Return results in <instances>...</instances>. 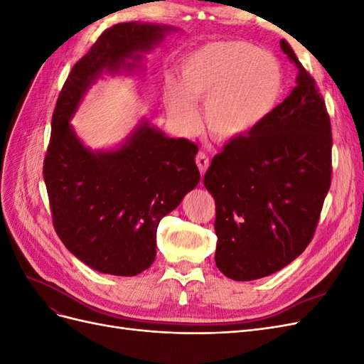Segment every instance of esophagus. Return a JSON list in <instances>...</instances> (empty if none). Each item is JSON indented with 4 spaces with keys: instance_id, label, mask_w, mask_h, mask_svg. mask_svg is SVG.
Wrapping results in <instances>:
<instances>
[{
    "instance_id": "obj_1",
    "label": "esophagus",
    "mask_w": 364,
    "mask_h": 364,
    "mask_svg": "<svg viewBox=\"0 0 364 364\" xmlns=\"http://www.w3.org/2000/svg\"><path fill=\"white\" fill-rule=\"evenodd\" d=\"M196 164H197V167H199L200 173L203 174V173L206 171V168H208V165H209V158H208L206 153H203V151H199V153H197V156H196Z\"/></svg>"
}]
</instances>
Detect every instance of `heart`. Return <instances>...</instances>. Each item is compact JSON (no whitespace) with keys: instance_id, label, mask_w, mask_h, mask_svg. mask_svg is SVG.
Returning <instances> with one entry per match:
<instances>
[{"instance_id":"b5f03b06","label":"heart","mask_w":364,"mask_h":364,"mask_svg":"<svg viewBox=\"0 0 364 364\" xmlns=\"http://www.w3.org/2000/svg\"><path fill=\"white\" fill-rule=\"evenodd\" d=\"M282 91L279 62L247 42H215L197 50L181 70V87L170 86L167 107L186 132L199 126L193 102L205 103L208 127L220 138L255 129Z\"/></svg>"}]
</instances>
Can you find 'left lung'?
<instances>
[{"label": "left lung", "mask_w": 364, "mask_h": 364, "mask_svg": "<svg viewBox=\"0 0 364 364\" xmlns=\"http://www.w3.org/2000/svg\"><path fill=\"white\" fill-rule=\"evenodd\" d=\"M299 70L294 90L213 158L203 185L215 200V264L234 281L284 269L310 245L331 185V121L316 80Z\"/></svg>", "instance_id": "8db88e82"}]
</instances>
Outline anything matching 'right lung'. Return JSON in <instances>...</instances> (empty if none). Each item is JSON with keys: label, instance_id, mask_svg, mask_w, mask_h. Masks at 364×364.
I'll return each mask as SVG.
<instances>
[{"label": "right lung", "instance_id": "obj_1", "mask_svg": "<svg viewBox=\"0 0 364 364\" xmlns=\"http://www.w3.org/2000/svg\"><path fill=\"white\" fill-rule=\"evenodd\" d=\"M173 27L124 23L105 30L77 62L59 94L43 159L53 226L74 257L91 269L135 277L156 257V229L200 181L199 149L141 123L123 147L87 150L70 126L90 85L106 71L135 68L141 54Z\"/></svg>", "mask_w": 364, "mask_h": 364}]
</instances>
